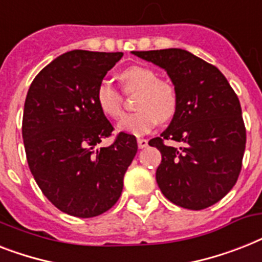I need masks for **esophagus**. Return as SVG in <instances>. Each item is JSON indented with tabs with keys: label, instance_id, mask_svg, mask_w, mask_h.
I'll use <instances>...</instances> for the list:
<instances>
[{
	"label": "esophagus",
	"instance_id": "obj_1",
	"mask_svg": "<svg viewBox=\"0 0 262 262\" xmlns=\"http://www.w3.org/2000/svg\"><path fill=\"white\" fill-rule=\"evenodd\" d=\"M137 144H138V148H140V149H144V148H146V146H148V140H145V138H138Z\"/></svg>",
	"mask_w": 262,
	"mask_h": 262
}]
</instances>
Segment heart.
Returning a JSON list of instances; mask_svg holds the SVG:
<instances>
[{
  "label": "heart",
  "mask_w": 262,
  "mask_h": 262,
  "mask_svg": "<svg viewBox=\"0 0 262 262\" xmlns=\"http://www.w3.org/2000/svg\"><path fill=\"white\" fill-rule=\"evenodd\" d=\"M120 79L126 93L138 91L135 101V107L138 110L120 121L118 130L127 135L144 136L157 126L160 121L167 122L173 118L179 99L172 83L159 79L156 72L144 66L127 67L121 71ZM95 102L106 117L118 118L122 114V94L107 80L98 84Z\"/></svg>",
  "instance_id": "obj_1"
}]
</instances>
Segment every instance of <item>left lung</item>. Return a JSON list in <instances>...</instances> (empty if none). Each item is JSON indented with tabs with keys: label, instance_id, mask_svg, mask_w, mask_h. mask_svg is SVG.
<instances>
[{
	"label": "left lung",
	"instance_id": "obj_1",
	"mask_svg": "<svg viewBox=\"0 0 262 262\" xmlns=\"http://www.w3.org/2000/svg\"><path fill=\"white\" fill-rule=\"evenodd\" d=\"M133 54L164 69L179 99L169 126L149 141L161 153L156 171L161 192L188 210L215 205L234 187L242 168L246 129L237 94L215 66L186 50Z\"/></svg>",
	"mask_w": 262,
	"mask_h": 262
}]
</instances>
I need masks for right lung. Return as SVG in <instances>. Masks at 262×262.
Segmentation results:
<instances>
[{
    "mask_svg": "<svg viewBox=\"0 0 262 262\" xmlns=\"http://www.w3.org/2000/svg\"><path fill=\"white\" fill-rule=\"evenodd\" d=\"M122 52L75 50L37 74L28 90L23 138L32 175L47 199L78 218L101 215L120 199L124 175L137 153L135 136L114 130L95 91Z\"/></svg>",
    "mask_w": 262,
    "mask_h": 262,
    "instance_id": "right-lung-1",
    "label": "right lung"
}]
</instances>
